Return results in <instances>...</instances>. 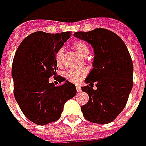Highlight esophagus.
Returning <instances> with one entry per match:
<instances>
[{
	"instance_id": "esophagus-1",
	"label": "esophagus",
	"mask_w": 146,
	"mask_h": 146,
	"mask_svg": "<svg viewBox=\"0 0 146 146\" xmlns=\"http://www.w3.org/2000/svg\"><path fill=\"white\" fill-rule=\"evenodd\" d=\"M76 91L78 92V93H80V92H81V88H80V86L79 85V84H77L76 86Z\"/></svg>"
}]
</instances>
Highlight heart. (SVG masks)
Masks as SVG:
<instances>
[{
    "mask_svg": "<svg viewBox=\"0 0 146 146\" xmlns=\"http://www.w3.org/2000/svg\"><path fill=\"white\" fill-rule=\"evenodd\" d=\"M73 48L81 56H86L90 49L88 45L81 40H76L73 42ZM63 53L64 49L62 48H59L56 54H55V61L56 65L59 67H62L64 66L63 63ZM87 75V70L86 69H70L66 70L64 74L65 78L71 83H79L80 80H82Z\"/></svg>",
    "mask_w": 146,
    "mask_h": 146,
    "instance_id": "1",
    "label": "heart"
}]
</instances>
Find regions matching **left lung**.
<instances>
[{
	"mask_svg": "<svg viewBox=\"0 0 146 146\" xmlns=\"http://www.w3.org/2000/svg\"><path fill=\"white\" fill-rule=\"evenodd\" d=\"M74 36L89 42L94 52L93 69L84 80L87 85L81 87L90 98L81 111L86 120L108 124L123 110L132 89L131 57L124 42L110 30L99 28Z\"/></svg>",
	"mask_w": 146,
	"mask_h": 146,
	"instance_id": "obj_1",
	"label": "left lung"
}]
</instances>
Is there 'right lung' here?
<instances>
[{"mask_svg":"<svg viewBox=\"0 0 146 146\" xmlns=\"http://www.w3.org/2000/svg\"><path fill=\"white\" fill-rule=\"evenodd\" d=\"M71 35V32L48 33L38 31L26 37L14 56L11 75L14 95L26 117L43 126L57 121L65 103L76 94V85L60 77L56 86L49 78L58 70L55 61L56 51Z\"/></svg>","mask_w":146,"mask_h":146,"instance_id":"add662e5","label":"right lung"}]
</instances>
